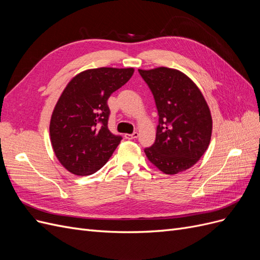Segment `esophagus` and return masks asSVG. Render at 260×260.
<instances>
[{
  "label": "esophagus",
  "instance_id": "esophagus-1",
  "mask_svg": "<svg viewBox=\"0 0 260 260\" xmlns=\"http://www.w3.org/2000/svg\"><path fill=\"white\" fill-rule=\"evenodd\" d=\"M139 137V133L136 131V132H133V133H131V135H129V133H125L124 135V138L125 139H128V140H133V139H137Z\"/></svg>",
  "mask_w": 260,
  "mask_h": 260
}]
</instances>
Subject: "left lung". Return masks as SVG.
<instances>
[{
  "instance_id": "8db88e82",
  "label": "left lung",
  "mask_w": 260,
  "mask_h": 260,
  "mask_svg": "<svg viewBox=\"0 0 260 260\" xmlns=\"http://www.w3.org/2000/svg\"><path fill=\"white\" fill-rule=\"evenodd\" d=\"M152 91L158 112L156 140L144 152L148 160L167 175L191 168L209 145L212 119L196 84L177 69H139Z\"/></svg>"
}]
</instances>
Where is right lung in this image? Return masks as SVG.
Instances as JSON below:
<instances>
[{"label":"right lung","mask_w":260,"mask_h":260,"mask_svg":"<svg viewBox=\"0 0 260 260\" xmlns=\"http://www.w3.org/2000/svg\"><path fill=\"white\" fill-rule=\"evenodd\" d=\"M135 69L102 67L78 74L55 106L51 143L59 162L77 176L100 170L119 145L121 136L108 130L107 100L129 81Z\"/></svg>","instance_id":"add662e5"}]
</instances>
